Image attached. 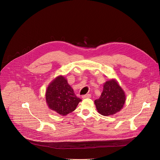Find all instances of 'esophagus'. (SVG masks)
<instances>
[{"instance_id": "obj_1", "label": "esophagus", "mask_w": 160, "mask_h": 160, "mask_svg": "<svg viewBox=\"0 0 160 160\" xmlns=\"http://www.w3.org/2000/svg\"><path fill=\"white\" fill-rule=\"evenodd\" d=\"M90 97H91L90 94H85V95H83V96H82V98H83V99H85V98H90Z\"/></svg>"}]
</instances>
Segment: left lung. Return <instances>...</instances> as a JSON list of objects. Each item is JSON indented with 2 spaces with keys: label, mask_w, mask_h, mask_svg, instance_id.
Wrapping results in <instances>:
<instances>
[{
  "label": "left lung",
  "mask_w": 160,
  "mask_h": 160,
  "mask_svg": "<svg viewBox=\"0 0 160 160\" xmlns=\"http://www.w3.org/2000/svg\"><path fill=\"white\" fill-rule=\"evenodd\" d=\"M126 101L124 90L115 79H109L103 85L100 98L94 101L98 112L103 116H110L119 112Z\"/></svg>",
  "instance_id": "left-lung-1"
}]
</instances>
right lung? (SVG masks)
<instances>
[{
  "instance_id": "right-lung-1",
  "label": "right lung",
  "mask_w": 160,
  "mask_h": 160,
  "mask_svg": "<svg viewBox=\"0 0 160 160\" xmlns=\"http://www.w3.org/2000/svg\"><path fill=\"white\" fill-rule=\"evenodd\" d=\"M45 100L49 109L62 116L73 112L82 101L76 96L63 75L58 76L49 83L45 92Z\"/></svg>"
}]
</instances>
